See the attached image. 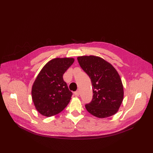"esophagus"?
I'll list each match as a JSON object with an SVG mask.
<instances>
[{
    "instance_id": "esophagus-1",
    "label": "esophagus",
    "mask_w": 153,
    "mask_h": 153,
    "mask_svg": "<svg viewBox=\"0 0 153 153\" xmlns=\"http://www.w3.org/2000/svg\"><path fill=\"white\" fill-rule=\"evenodd\" d=\"M74 94H75V95L76 96H79V91H75V92H74Z\"/></svg>"
}]
</instances>
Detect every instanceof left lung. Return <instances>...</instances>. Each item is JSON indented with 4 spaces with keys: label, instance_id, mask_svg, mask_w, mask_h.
I'll return each mask as SVG.
<instances>
[{
    "label": "left lung",
    "instance_id": "1",
    "mask_svg": "<svg viewBox=\"0 0 153 153\" xmlns=\"http://www.w3.org/2000/svg\"><path fill=\"white\" fill-rule=\"evenodd\" d=\"M77 59L92 82L93 96L91 102L85 105L87 110L99 118L116 114L124 96L122 81L116 69L103 59L94 55Z\"/></svg>",
    "mask_w": 153,
    "mask_h": 153
}]
</instances>
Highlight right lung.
I'll use <instances>...</instances> for the list:
<instances>
[{"label":"right lung","mask_w":153,"mask_h":153,"mask_svg":"<svg viewBox=\"0 0 153 153\" xmlns=\"http://www.w3.org/2000/svg\"><path fill=\"white\" fill-rule=\"evenodd\" d=\"M73 58H55L45 64L32 87V98L38 112L46 117L61 112L66 107L72 92L63 75L74 62Z\"/></svg>","instance_id":"obj_1"}]
</instances>
